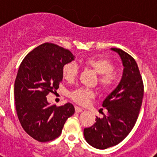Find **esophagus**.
I'll return each mask as SVG.
<instances>
[{
	"label": "esophagus",
	"mask_w": 157,
	"mask_h": 157,
	"mask_svg": "<svg viewBox=\"0 0 157 157\" xmlns=\"http://www.w3.org/2000/svg\"><path fill=\"white\" fill-rule=\"evenodd\" d=\"M75 112H77V113H79V112H82L83 111L82 109H81V108H79V107L78 106H75Z\"/></svg>",
	"instance_id": "obj_1"
}]
</instances>
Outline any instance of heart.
Here are the masks:
<instances>
[{"label":"heart","mask_w":157,"mask_h":157,"mask_svg":"<svg viewBox=\"0 0 157 157\" xmlns=\"http://www.w3.org/2000/svg\"><path fill=\"white\" fill-rule=\"evenodd\" d=\"M82 63L100 75L99 82L104 90H109L114 85L116 81V77L113 74L115 67L110 59L104 57H90L84 59ZM62 75L63 78L67 82L74 81L77 77L78 67L71 62L66 63L62 68ZM70 96L76 103L86 105L94 98L95 94L91 90L81 87L71 92Z\"/></svg>","instance_id":"1"}]
</instances>
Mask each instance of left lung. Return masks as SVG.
<instances>
[{"label": "left lung", "mask_w": 157, "mask_h": 157, "mask_svg": "<svg viewBox=\"0 0 157 157\" xmlns=\"http://www.w3.org/2000/svg\"><path fill=\"white\" fill-rule=\"evenodd\" d=\"M123 62V76L102 106L107 109L103 118L97 116L96 123L84 129L86 141L91 146L105 149L120 143L130 134L138 120L144 95L142 78L135 59L120 48H112Z\"/></svg>", "instance_id": "left-lung-1"}]
</instances>
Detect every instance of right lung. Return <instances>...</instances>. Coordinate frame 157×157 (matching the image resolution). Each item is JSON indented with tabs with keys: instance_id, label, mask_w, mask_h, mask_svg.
Listing matches in <instances>:
<instances>
[{
	"instance_id": "right-lung-1",
	"label": "right lung",
	"mask_w": 157,
	"mask_h": 157,
	"mask_svg": "<svg viewBox=\"0 0 157 157\" xmlns=\"http://www.w3.org/2000/svg\"><path fill=\"white\" fill-rule=\"evenodd\" d=\"M74 59L68 49L47 42L29 52L19 66L14 86L16 113L23 130L37 141L58 138L75 113L71 103L57 107L49 105L46 98L59 88L63 65Z\"/></svg>"
}]
</instances>
